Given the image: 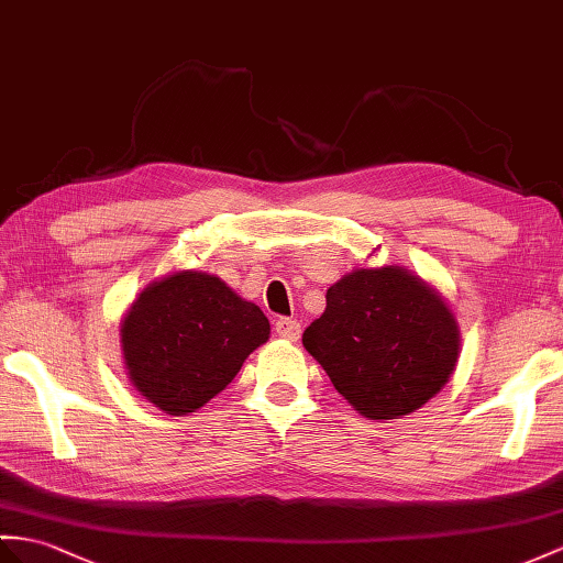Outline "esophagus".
Returning a JSON list of instances; mask_svg holds the SVG:
<instances>
[{
  "mask_svg": "<svg viewBox=\"0 0 563 563\" xmlns=\"http://www.w3.org/2000/svg\"><path fill=\"white\" fill-rule=\"evenodd\" d=\"M274 332H277L286 341H296L300 336V322L291 318H279L274 322Z\"/></svg>",
  "mask_w": 563,
  "mask_h": 563,
  "instance_id": "1",
  "label": "esophagus"
}]
</instances>
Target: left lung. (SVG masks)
<instances>
[{
    "instance_id": "1",
    "label": "left lung",
    "mask_w": 563,
    "mask_h": 563,
    "mask_svg": "<svg viewBox=\"0 0 563 563\" xmlns=\"http://www.w3.org/2000/svg\"><path fill=\"white\" fill-rule=\"evenodd\" d=\"M303 346L367 420L413 413L454 375L461 329L444 296L399 265L361 267L327 289Z\"/></svg>"
}]
</instances>
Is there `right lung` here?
I'll list each match as a JSON object with an SVG mask.
<instances>
[{
  "instance_id": "right-lung-1",
  "label": "right lung",
  "mask_w": 563,
  "mask_h": 563,
  "mask_svg": "<svg viewBox=\"0 0 563 563\" xmlns=\"http://www.w3.org/2000/svg\"><path fill=\"white\" fill-rule=\"evenodd\" d=\"M135 391L169 416L196 413L269 339V320L217 274L176 269L147 284L121 320Z\"/></svg>"
}]
</instances>
